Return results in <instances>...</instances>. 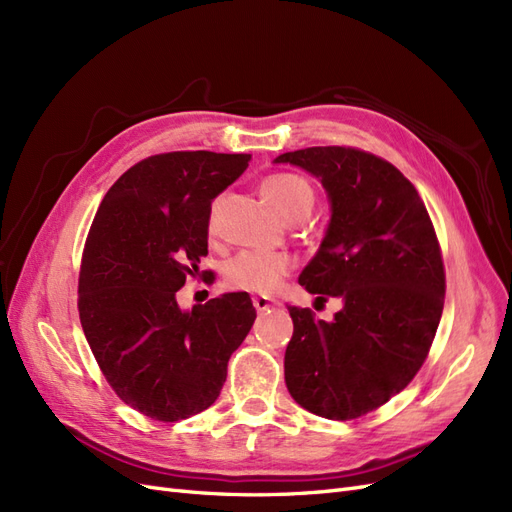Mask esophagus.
Segmentation results:
<instances>
[{
    "label": "esophagus",
    "mask_w": 512,
    "mask_h": 512,
    "mask_svg": "<svg viewBox=\"0 0 512 512\" xmlns=\"http://www.w3.org/2000/svg\"><path fill=\"white\" fill-rule=\"evenodd\" d=\"M252 303L256 307V312H267V309L273 307V301L269 297H254Z\"/></svg>",
    "instance_id": "1"
}]
</instances>
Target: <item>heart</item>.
Wrapping results in <instances>:
<instances>
[{"label": "heart", "instance_id": "heart-1", "mask_svg": "<svg viewBox=\"0 0 512 512\" xmlns=\"http://www.w3.org/2000/svg\"><path fill=\"white\" fill-rule=\"evenodd\" d=\"M262 196L284 220L294 215H309L314 207V190L309 181L297 173H275L262 181ZM220 200H215L209 213V228H215ZM294 269V260L288 254L269 252H239L226 260L224 284L232 290L271 294L280 288L284 277Z\"/></svg>", "mask_w": 512, "mask_h": 512}]
</instances>
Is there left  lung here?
<instances>
[{
    "instance_id": "left-lung-1",
    "label": "left lung",
    "mask_w": 512,
    "mask_h": 512,
    "mask_svg": "<svg viewBox=\"0 0 512 512\" xmlns=\"http://www.w3.org/2000/svg\"><path fill=\"white\" fill-rule=\"evenodd\" d=\"M275 162L305 168L329 194L327 235L299 284L318 303H344L333 322L288 305L286 386L305 410L352 421L404 391L427 359L444 309L440 243L414 185L374 153L307 147Z\"/></svg>"
}]
</instances>
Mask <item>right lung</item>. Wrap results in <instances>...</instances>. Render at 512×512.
<instances>
[{"label": "right lung", "instance_id": "1", "mask_svg": "<svg viewBox=\"0 0 512 512\" xmlns=\"http://www.w3.org/2000/svg\"><path fill=\"white\" fill-rule=\"evenodd\" d=\"M250 160L215 151L145 158L113 183L91 222L79 273L87 344L117 397L153 421L207 410L254 324L247 292L192 312H181L175 297L207 256L211 200Z\"/></svg>", "mask_w": 512, "mask_h": 512}]
</instances>
